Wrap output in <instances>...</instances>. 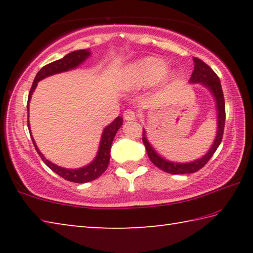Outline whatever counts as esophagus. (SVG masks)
<instances>
[{"instance_id":"34e87169","label":"esophagus","mask_w":253,"mask_h":253,"mask_svg":"<svg viewBox=\"0 0 253 253\" xmlns=\"http://www.w3.org/2000/svg\"><path fill=\"white\" fill-rule=\"evenodd\" d=\"M136 117H137V115H136V113H135L134 110L127 109V110L124 111V119H125V121H127V122L135 121Z\"/></svg>"}]
</instances>
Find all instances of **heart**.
Here are the masks:
<instances>
[{
	"label": "heart",
	"mask_w": 253,
	"mask_h": 253,
	"mask_svg": "<svg viewBox=\"0 0 253 253\" xmlns=\"http://www.w3.org/2000/svg\"><path fill=\"white\" fill-rule=\"evenodd\" d=\"M168 69V63L161 58L147 57L127 68L124 74L122 85L126 89L147 87L156 84Z\"/></svg>",
	"instance_id": "heart-1"
}]
</instances>
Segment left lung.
Returning <instances> with one entry per match:
<instances>
[{
    "label": "left lung",
    "instance_id": "obj_1",
    "mask_svg": "<svg viewBox=\"0 0 253 253\" xmlns=\"http://www.w3.org/2000/svg\"><path fill=\"white\" fill-rule=\"evenodd\" d=\"M194 61V70L192 72L190 78L191 84H201L207 87L215 99L216 111H217V131L215 139H214L213 145L210 148V151L203 155L199 160L190 163H174L170 161H166L165 158L161 157L155 152V149L152 147L151 143L148 142L146 137V131L143 130V143L146 148L149 160L152 161L154 165H156L158 169L164 170L169 174H190L198 172L203 166L210 161V158L213 156L217 147L220 146L223 137L224 125H225V102L223 97V91H222L221 83L219 77L216 76L211 68L207 63L203 62L199 58H193Z\"/></svg>",
    "mask_w": 253,
    "mask_h": 253
}]
</instances>
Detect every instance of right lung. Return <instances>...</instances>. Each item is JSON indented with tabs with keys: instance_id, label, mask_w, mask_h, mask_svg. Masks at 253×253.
<instances>
[{
	"instance_id": "1",
	"label": "right lung",
	"mask_w": 253,
	"mask_h": 253,
	"mask_svg": "<svg viewBox=\"0 0 253 253\" xmlns=\"http://www.w3.org/2000/svg\"><path fill=\"white\" fill-rule=\"evenodd\" d=\"M89 55H90V51H89V49L77 50V51H74V52L68 53L62 59H59L57 61H53L49 63V65L42 67V69L37 74L36 78L33 80L32 87L30 89L29 98H28V110H29V101L31 99V96L34 91V89H36L37 84L40 80L44 79L49 76L60 74V72H65L68 70L75 69V68L81 65V63H83L84 60L89 57ZM122 125H123V118L119 116L115 119L113 123L109 124V125L105 128L104 131H102L99 149H98V153H97V156L95 157V160H93L89 165L84 166V168L77 169L61 168V166L55 165L53 163H51L49 160H46V158L42 155V153L39 151V148L37 147L32 135H31V138H32L34 147H36L38 154H39V156L41 157V160L45 163V165L48 166L50 169H52L54 173H57L59 176L67 179V181H70L74 183H87L99 177L100 175L107 169V168H108L109 160H110L111 144H113L114 137L116 135V132L118 131L119 128L122 127ZM28 126L30 128L29 124Z\"/></svg>"
}]
</instances>
